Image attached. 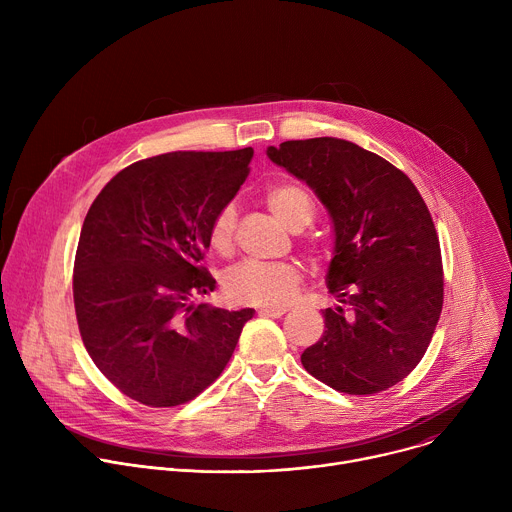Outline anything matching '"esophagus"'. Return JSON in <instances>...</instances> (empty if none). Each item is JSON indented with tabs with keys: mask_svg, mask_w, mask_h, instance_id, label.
Instances as JSON below:
<instances>
[{
	"mask_svg": "<svg viewBox=\"0 0 512 512\" xmlns=\"http://www.w3.org/2000/svg\"><path fill=\"white\" fill-rule=\"evenodd\" d=\"M285 312H287V308H277V306H263V308H259V314L267 316V318H281Z\"/></svg>",
	"mask_w": 512,
	"mask_h": 512,
	"instance_id": "34e87169",
	"label": "esophagus"
}]
</instances>
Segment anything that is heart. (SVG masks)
<instances>
[{"label":"heart","mask_w":512,"mask_h":512,"mask_svg":"<svg viewBox=\"0 0 512 512\" xmlns=\"http://www.w3.org/2000/svg\"><path fill=\"white\" fill-rule=\"evenodd\" d=\"M265 202L269 210L289 231H304L316 216V204L310 192L298 184H275L267 188ZM237 210L233 204L223 206L214 216L208 233L210 247L231 255L235 247ZM304 271L294 261H245L225 275L227 296L237 304L281 306L294 300L302 285Z\"/></svg>","instance_id":"b5f03b06"}]
</instances>
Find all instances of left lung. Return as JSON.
<instances>
[{
    "instance_id": "8db88e82",
    "label": "left lung",
    "mask_w": 512,
    "mask_h": 512,
    "mask_svg": "<svg viewBox=\"0 0 512 512\" xmlns=\"http://www.w3.org/2000/svg\"><path fill=\"white\" fill-rule=\"evenodd\" d=\"M267 156L326 206L334 251L322 338L304 369L348 395L403 381L423 358L444 304L440 239L413 182L381 156L338 137L269 145Z\"/></svg>"
}]
</instances>
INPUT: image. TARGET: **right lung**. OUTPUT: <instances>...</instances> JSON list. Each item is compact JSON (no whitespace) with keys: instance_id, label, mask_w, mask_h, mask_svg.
<instances>
[{"instance_id":"right-lung-1","label":"right lung","mask_w":512,"mask_h":512,"mask_svg":"<svg viewBox=\"0 0 512 512\" xmlns=\"http://www.w3.org/2000/svg\"><path fill=\"white\" fill-rule=\"evenodd\" d=\"M251 158L243 148L135 162L85 216L72 275L79 330L97 369L143 405L174 407L202 393L255 314L194 302L216 287L200 261Z\"/></svg>"}]
</instances>
